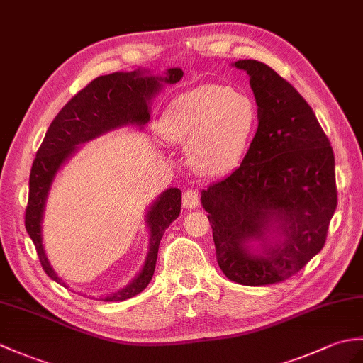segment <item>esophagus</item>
<instances>
[{
    "instance_id": "esophagus-1",
    "label": "esophagus",
    "mask_w": 363,
    "mask_h": 363,
    "mask_svg": "<svg viewBox=\"0 0 363 363\" xmlns=\"http://www.w3.org/2000/svg\"><path fill=\"white\" fill-rule=\"evenodd\" d=\"M182 206H184V208H189V210L198 207L199 206L198 191L193 190V189L185 190L184 195H182Z\"/></svg>"
}]
</instances>
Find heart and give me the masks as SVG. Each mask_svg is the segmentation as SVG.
<instances>
[{
	"mask_svg": "<svg viewBox=\"0 0 363 363\" xmlns=\"http://www.w3.org/2000/svg\"><path fill=\"white\" fill-rule=\"evenodd\" d=\"M254 100L229 86L204 85L176 96L161 119L168 142L185 145L191 170L202 178H220L237 168L255 136Z\"/></svg>",
	"mask_w": 363,
	"mask_h": 363,
	"instance_id": "1",
	"label": "heart"
}]
</instances>
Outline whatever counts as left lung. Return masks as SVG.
<instances>
[{
	"instance_id": "left-lung-1",
	"label": "left lung",
	"mask_w": 363,
	"mask_h": 363,
	"mask_svg": "<svg viewBox=\"0 0 363 363\" xmlns=\"http://www.w3.org/2000/svg\"><path fill=\"white\" fill-rule=\"evenodd\" d=\"M246 71L258 128L241 165L201 191L216 259L229 280L264 286L297 274L323 249L337 207L334 153L313 108L257 60Z\"/></svg>"
}]
</instances>
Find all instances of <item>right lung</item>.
<instances>
[{
    "label": "right lung",
    "mask_w": 363,
    "mask_h": 363,
    "mask_svg": "<svg viewBox=\"0 0 363 363\" xmlns=\"http://www.w3.org/2000/svg\"><path fill=\"white\" fill-rule=\"evenodd\" d=\"M182 75L181 67H170L164 75H155L148 69L100 75L77 92L49 125L32 164L24 224L37 249L41 266L54 281L66 286L62 278H58L46 257L41 224H43L49 190L58 170L80 148L79 145L82 143L121 126L133 125L142 130L150 122L151 100L164 85L178 83ZM179 213L181 190L167 189L147 210L145 223L150 230V246L140 272L125 288L106 297H100V300L123 301L138 296L147 288L155 274L159 242L167 227Z\"/></svg>",
    "instance_id": "1"
}]
</instances>
